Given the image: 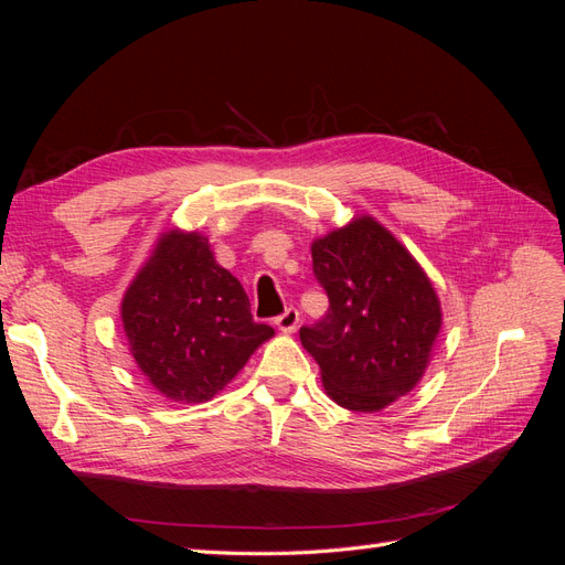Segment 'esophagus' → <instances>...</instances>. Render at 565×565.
<instances>
[{
  "label": "esophagus",
  "mask_w": 565,
  "mask_h": 565,
  "mask_svg": "<svg viewBox=\"0 0 565 565\" xmlns=\"http://www.w3.org/2000/svg\"><path fill=\"white\" fill-rule=\"evenodd\" d=\"M276 324H278V330H282V332H295L297 324H299V311L289 306V309H285V313H280L276 318Z\"/></svg>",
  "instance_id": "34e87169"
}]
</instances>
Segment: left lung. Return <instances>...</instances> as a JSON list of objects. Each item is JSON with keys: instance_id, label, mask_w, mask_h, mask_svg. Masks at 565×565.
<instances>
[{"instance_id": "obj_1", "label": "left lung", "mask_w": 565, "mask_h": 565, "mask_svg": "<svg viewBox=\"0 0 565 565\" xmlns=\"http://www.w3.org/2000/svg\"><path fill=\"white\" fill-rule=\"evenodd\" d=\"M311 256L330 309L303 324L301 344L320 365L334 403L377 413L422 380L440 330L436 289L370 216L320 237Z\"/></svg>"}]
</instances>
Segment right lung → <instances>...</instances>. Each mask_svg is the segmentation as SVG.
<instances>
[{
	"mask_svg": "<svg viewBox=\"0 0 565 565\" xmlns=\"http://www.w3.org/2000/svg\"><path fill=\"white\" fill-rule=\"evenodd\" d=\"M122 322L141 372L172 401H210L273 337L241 280L198 233L169 231L127 289Z\"/></svg>",
	"mask_w": 565,
	"mask_h": 565,
	"instance_id": "obj_1",
	"label": "right lung"
}]
</instances>
